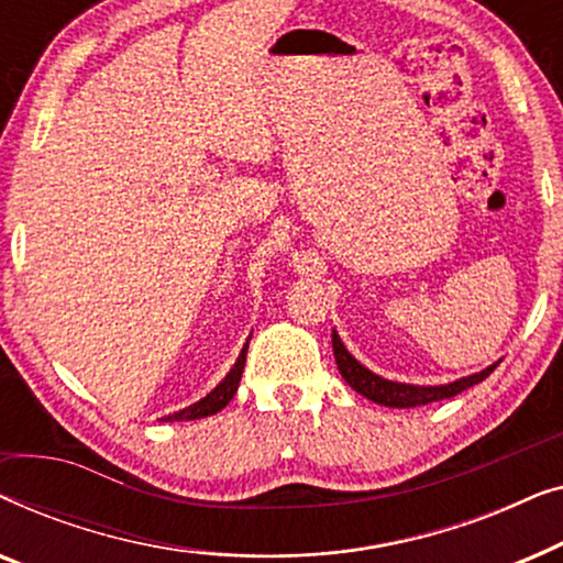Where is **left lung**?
I'll use <instances>...</instances> for the list:
<instances>
[{"label":"left lung","mask_w":563,"mask_h":563,"mask_svg":"<svg viewBox=\"0 0 563 563\" xmlns=\"http://www.w3.org/2000/svg\"><path fill=\"white\" fill-rule=\"evenodd\" d=\"M333 353H335L338 372L343 374V379L349 382L358 395H364L372 399V402L384 405V407H420L428 402H438V399H449L453 395H459V391L484 382L497 368L495 364L484 368L479 374L466 376V379L443 384V387H415V384H397V382L382 379V376L368 372L366 366H361L358 361L345 351V345L341 343V338H338L335 330H333Z\"/></svg>","instance_id":"left-lung-1"}]
</instances>
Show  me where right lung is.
Wrapping results in <instances>:
<instances>
[{"instance_id": "add662e5", "label": "right lung", "mask_w": 563, "mask_h": 563, "mask_svg": "<svg viewBox=\"0 0 563 563\" xmlns=\"http://www.w3.org/2000/svg\"><path fill=\"white\" fill-rule=\"evenodd\" d=\"M245 353H249V345L241 351V356H238L235 366L230 368V374L222 379L218 387H214L210 395H207L205 399H199V402L184 407V410L168 415V418H164L166 422H174V420H199V418H207V415H214L220 412L222 407H225L230 399H233V395L238 391V384H241V376H243V366H245Z\"/></svg>"}]
</instances>
